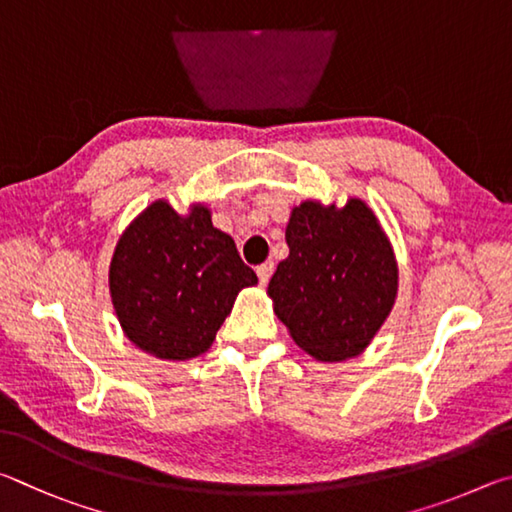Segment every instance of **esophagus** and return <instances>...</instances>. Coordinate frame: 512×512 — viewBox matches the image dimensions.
<instances>
[{"mask_svg":"<svg viewBox=\"0 0 512 512\" xmlns=\"http://www.w3.org/2000/svg\"><path fill=\"white\" fill-rule=\"evenodd\" d=\"M272 272H274V263L272 261H267V263L256 267V274H258V281H261V285H267V281L272 279Z\"/></svg>","mask_w":512,"mask_h":512,"instance_id":"1","label":"esophagus"}]
</instances>
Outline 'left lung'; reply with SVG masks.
<instances>
[{"mask_svg": "<svg viewBox=\"0 0 512 512\" xmlns=\"http://www.w3.org/2000/svg\"><path fill=\"white\" fill-rule=\"evenodd\" d=\"M290 256L270 281L274 312L299 348L319 362L360 355L398 294L391 242L366 202L344 209L306 200L285 229Z\"/></svg>", "mask_w": 512, "mask_h": 512, "instance_id": "obj_1", "label": "left lung"}]
</instances>
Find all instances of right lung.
<instances>
[{
    "mask_svg": "<svg viewBox=\"0 0 512 512\" xmlns=\"http://www.w3.org/2000/svg\"><path fill=\"white\" fill-rule=\"evenodd\" d=\"M256 283L204 204L179 215L166 200L152 202L121 233L110 263V297L125 337L173 362L209 351L238 292Z\"/></svg>",
    "mask_w": 512,
    "mask_h": 512,
    "instance_id": "obj_1",
    "label": "right lung"
}]
</instances>
